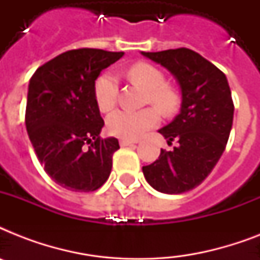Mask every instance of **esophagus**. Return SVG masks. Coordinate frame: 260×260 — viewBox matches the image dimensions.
<instances>
[{
	"mask_svg": "<svg viewBox=\"0 0 260 260\" xmlns=\"http://www.w3.org/2000/svg\"><path fill=\"white\" fill-rule=\"evenodd\" d=\"M135 144H136V143L135 142H131V140H125V139H121V140H120V146L121 147H132V146H135Z\"/></svg>",
	"mask_w": 260,
	"mask_h": 260,
	"instance_id": "1",
	"label": "esophagus"
}]
</instances>
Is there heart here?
<instances>
[{"mask_svg": "<svg viewBox=\"0 0 260 260\" xmlns=\"http://www.w3.org/2000/svg\"><path fill=\"white\" fill-rule=\"evenodd\" d=\"M132 82L138 83L148 93L147 101L163 114H170L178 106V97L174 90L166 86V78L162 71L148 63H136L128 70ZM95 101L102 112H109L114 108L118 95V79L112 73L101 75L94 86ZM159 122L156 110L147 109L131 112L116 110L106 120L108 131L113 136L125 140H136L154 128Z\"/></svg>", "mask_w": 260, "mask_h": 260, "instance_id": "1", "label": "heart"}]
</instances>
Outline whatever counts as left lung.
Returning a JSON list of instances; mask_svg holds the SVG:
<instances>
[{"label": "left lung", "instance_id": "8db88e82", "mask_svg": "<svg viewBox=\"0 0 260 260\" xmlns=\"http://www.w3.org/2000/svg\"><path fill=\"white\" fill-rule=\"evenodd\" d=\"M142 55L170 71L182 95L179 113L158 131L177 146L160 150L143 174L160 193H185L209 175L225 150L235 109L230 85L222 71L189 48Z\"/></svg>", "mask_w": 260, "mask_h": 260}]
</instances>
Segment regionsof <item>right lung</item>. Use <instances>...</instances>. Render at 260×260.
I'll return each mask as SVG.
<instances>
[{
    "instance_id": "add662e5",
    "label": "right lung",
    "mask_w": 260,
    "mask_h": 260,
    "mask_svg": "<svg viewBox=\"0 0 260 260\" xmlns=\"http://www.w3.org/2000/svg\"><path fill=\"white\" fill-rule=\"evenodd\" d=\"M124 52L79 48L35 71L28 86L25 125L39 162L58 185L94 191L109 178L116 138L101 139L104 120L94 95L101 71Z\"/></svg>"
}]
</instances>
